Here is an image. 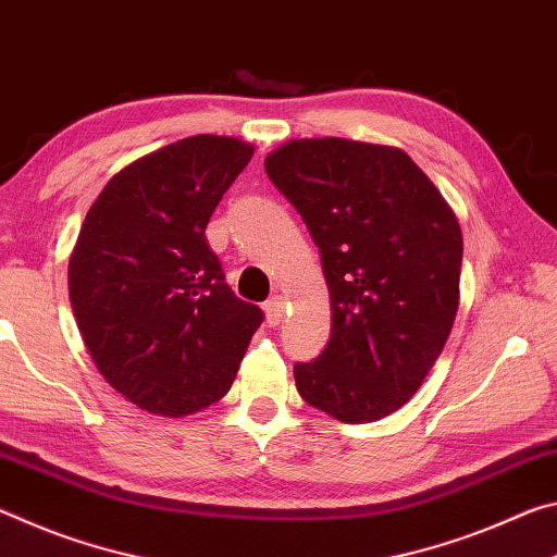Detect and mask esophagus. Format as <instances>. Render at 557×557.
<instances>
[{"label":"esophagus","instance_id":"obj_1","mask_svg":"<svg viewBox=\"0 0 557 557\" xmlns=\"http://www.w3.org/2000/svg\"><path fill=\"white\" fill-rule=\"evenodd\" d=\"M263 311H267V323L269 325H278L281 318H284V298L273 296L263 304Z\"/></svg>","mask_w":557,"mask_h":557}]
</instances>
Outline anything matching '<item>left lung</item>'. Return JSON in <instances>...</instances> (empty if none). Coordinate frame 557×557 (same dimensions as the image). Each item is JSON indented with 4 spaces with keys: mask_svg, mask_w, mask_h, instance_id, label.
Wrapping results in <instances>:
<instances>
[{
    "mask_svg": "<svg viewBox=\"0 0 557 557\" xmlns=\"http://www.w3.org/2000/svg\"><path fill=\"white\" fill-rule=\"evenodd\" d=\"M321 249L331 341L296 362L298 395L341 422L397 412L422 387L459 311L454 209L405 150L288 140L263 160Z\"/></svg>",
    "mask_w": 557,
    "mask_h": 557,
    "instance_id": "obj_1",
    "label": "left lung"
}]
</instances>
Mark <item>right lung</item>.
I'll return each mask as SVG.
<instances>
[{
	"instance_id": "right-lung-1",
	"label": "right lung",
	"mask_w": 557,
	"mask_h": 557,
	"mask_svg": "<svg viewBox=\"0 0 557 557\" xmlns=\"http://www.w3.org/2000/svg\"><path fill=\"white\" fill-rule=\"evenodd\" d=\"M253 145L193 135L108 180L69 259V298L100 375L158 417H187L230 392L259 306L236 298L207 222Z\"/></svg>"
}]
</instances>
